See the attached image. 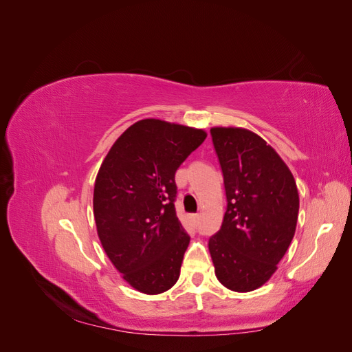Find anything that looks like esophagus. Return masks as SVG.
I'll list each match as a JSON object with an SVG mask.
<instances>
[{"mask_svg":"<svg viewBox=\"0 0 352 352\" xmlns=\"http://www.w3.org/2000/svg\"><path fill=\"white\" fill-rule=\"evenodd\" d=\"M190 217H192V221L195 223V225H198V223H199V214H192V216H190Z\"/></svg>","mask_w":352,"mask_h":352,"instance_id":"1","label":"esophagus"}]
</instances>
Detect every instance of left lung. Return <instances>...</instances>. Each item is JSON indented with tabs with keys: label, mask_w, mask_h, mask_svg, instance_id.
Instances as JSON below:
<instances>
[{
	"label": "left lung",
	"mask_w": 352,
	"mask_h": 352,
	"mask_svg": "<svg viewBox=\"0 0 352 352\" xmlns=\"http://www.w3.org/2000/svg\"><path fill=\"white\" fill-rule=\"evenodd\" d=\"M226 190L221 228L208 241L217 279L236 292L270 279L294 238L300 198L291 170L263 138L212 127Z\"/></svg>",
	"instance_id": "obj_1"
}]
</instances>
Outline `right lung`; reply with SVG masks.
<instances>
[{
	"label": "right lung",
	"mask_w": 352,
	"mask_h": 352,
	"mask_svg": "<svg viewBox=\"0 0 352 352\" xmlns=\"http://www.w3.org/2000/svg\"><path fill=\"white\" fill-rule=\"evenodd\" d=\"M207 133L157 119L136 122L114 142L94 188L104 251L123 279L155 295L180 274L189 235L176 216L175 173Z\"/></svg>",
	"instance_id": "1"
}]
</instances>
